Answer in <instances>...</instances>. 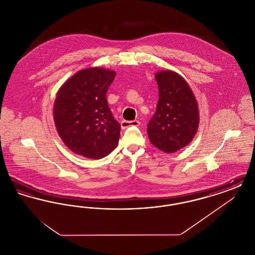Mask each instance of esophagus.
Wrapping results in <instances>:
<instances>
[{
  "mask_svg": "<svg viewBox=\"0 0 255 255\" xmlns=\"http://www.w3.org/2000/svg\"><path fill=\"white\" fill-rule=\"evenodd\" d=\"M139 123H140V122H138V121H133V122H126V121H123V122H122V123H121V125H122V129H125V128L129 127V126H138Z\"/></svg>",
  "mask_w": 255,
  "mask_h": 255,
  "instance_id": "1",
  "label": "esophagus"
}]
</instances>
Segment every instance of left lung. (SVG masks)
Returning a JSON list of instances; mask_svg holds the SVG:
<instances>
[{
  "label": "left lung",
  "mask_w": 255,
  "mask_h": 255,
  "mask_svg": "<svg viewBox=\"0 0 255 255\" xmlns=\"http://www.w3.org/2000/svg\"><path fill=\"white\" fill-rule=\"evenodd\" d=\"M155 78L158 101L148 123V137L158 150L172 154L194 138L200 122L199 107L191 88L179 73L158 71Z\"/></svg>",
  "instance_id": "obj_1"
}]
</instances>
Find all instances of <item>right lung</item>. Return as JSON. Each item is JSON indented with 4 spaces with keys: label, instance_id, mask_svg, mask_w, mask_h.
Wrapping results in <instances>:
<instances>
[{
    "label": "right lung",
    "instance_id": "obj_1",
    "mask_svg": "<svg viewBox=\"0 0 255 255\" xmlns=\"http://www.w3.org/2000/svg\"><path fill=\"white\" fill-rule=\"evenodd\" d=\"M116 74L99 67L80 70L58 90L53 104L54 124L74 154L99 159L119 144L121 124L114 119L106 98Z\"/></svg>",
    "mask_w": 255,
    "mask_h": 255
}]
</instances>
